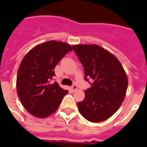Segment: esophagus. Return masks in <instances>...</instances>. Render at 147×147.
Listing matches in <instances>:
<instances>
[{"label":"esophagus","instance_id":"esophagus-1","mask_svg":"<svg viewBox=\"0 0 147 147\" xmlns=\"http://www.w3.org/2000/svg\"><path fill=\"white\" fill-rule=\"evenodd\" d=\"M71 90L73 91V92H75V91H76V90L78 89V86L76 85V84H73V85H71Z\"/></svg>","mask_w":147,"mask_h":147}]
</instances>
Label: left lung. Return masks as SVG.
Listing matches in <instances>:
<instances>
[{
	"mask_svg": "<svg viewBox=\"0 0 147 147\" xmlns=\"http://www.w3.org/2000/svg\"><path fill=\"white\" fill-rule=\"evenodd\" d=\"M72 49L84 68L85 80L91 84L85 99L77 103L79 112L91 122L105 121L118 110L126 95L128 81L123 66L98 45H75Z\"/></svg>",
	"mask_w": 147,
	"mask_h": 147,
	"instance_id": "obj_1",
	"label": "left lung"
}]
</instances>
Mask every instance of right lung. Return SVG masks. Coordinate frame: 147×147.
<instances>
[{
  "label": "right lung",
  "mask_w": 147,
  "mask_h": 147,
  "mask_svg": "<svg viewBox=\"0 0 147 147\" xmlns=\"http://www.w3.org/2000/svg\"><path fill=\"white\" fill-rule=\"evenodd\" d=\"M71 50L65 42L52 40L38 45L24 56L17 72V92L30 114L44 118L58 109L69 91L51 80L58 62Z\"/></svg>",
  "instance_id": "right-lung-1"
}]
</instances>
